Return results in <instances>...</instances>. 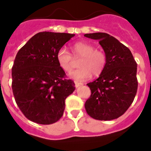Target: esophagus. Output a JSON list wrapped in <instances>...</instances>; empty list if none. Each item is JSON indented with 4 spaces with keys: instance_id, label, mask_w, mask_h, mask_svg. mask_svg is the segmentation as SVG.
I'll list each match as a JSON object with an SVG mask.
<instances>
[{
    "instance_id": "esophagus-1",
    "label": "esophagus",
    "mask_w": 151,
    "mask_h": 151,
    "mask_svg": "<svg viewBox=\"0 0 151 151\" xmlns=\"http://www.w3.org/2000/svg\"><path fill=\"white\" fill-rule=\"evenodd\" d=\"M83 84L81 82H78V81H75V86H76V88H78V87L81 86V85H82Z\"/></svg>"
}]
</instances>
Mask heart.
Instances as JSON below:
<instances>
[{"label": "heart", "mask_w": 151, "mask_h": 151, "mask_svg": "<svg viewBox=\"0 0 151 151\" xmlns=\"http://www.w3.org/2000/svg\"><path fill=\"white\" fill-rule=\"evenodd\" d=\"M72 55L65 48H60L56 54L57 61L60 68L69 73L76 66V60H79L78 66L80 68L73 72L70 77L77 81L88 79L100 76L107 65V55L101 49L87 42H77L72 45Z\"/></svg>", "instance_id": "b5f03b06"}]
</instances>
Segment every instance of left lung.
I'll return each instance as SVG.
<instances>
[{
	"mask_svg": "<svg viewBox=\"0 0 151 151\" xmlns=\"http://www.w3.org/2000/svg\"><path fill=\"white\" fill-rule=\"evenodd\" d=\"M98 40L107 55V65L99 78L87 84L91 91L85 102L92 118L110 121L121 117L133 102L138 89L137 63L127 46L106 33L86 34Z\"/></svg>",
	"mask_w": 151,
	"mask_h": 151,
	"instance_id": "8db88e82",
	"label": "left lung"
}]
</instances>
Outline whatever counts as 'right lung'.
I'll list each match as a JSON object with an SVG mask.
<instances>
[{"label":"right lung","mask_w":151,"mask_h":151,"mask_svg":"<svg viewBox=\"0 0 151 151\" xmlns=\"http://www.w3.org/2000/svg\"><path fill=\"white\" fill-rule=\"evenodd\" d=\"M75 34L40 32L19 49L12 67L15 100L28 120L52 124L60 120L65 99L75 91L57 61L56 54Z\"/></svg>","instance_id":"1"}]
</instances>
